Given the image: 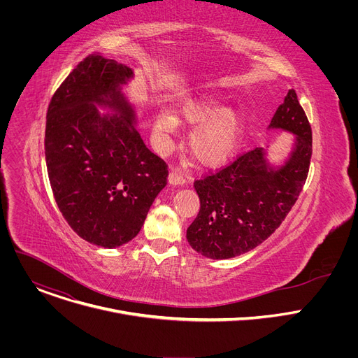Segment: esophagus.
Returning <instances> with one entry per match:
<instances>
[{"label":"esophagus","instance_id":"34e87169","mask_svg":"<svg viewBox=\"0 0 358 358\" xmlns=\"http://www.w3.org/2000/svg\"><path fill=\"white\" fill-rule=\"evenodd\" d=\"M169 182L171 185H182L185 182V178L182 177V174L178 171V170H173L170 174H169Z\"/></svg>","mask_w":358,"mask_h":358}]
</instances>
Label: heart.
Here are the masks:
<instances>
[{
  "label": "heart",
  "mask_w": 358,
  "mask_h": 358,
  "mask_svg": "<svg viewBox=\"0 0 358 358\" xmlns=\"http://www.w3.org/2000/svg\"><path fill=\"white\" fill-rule=\"evenodd\" d=\"M177 123L194 127L188 136L191 157L206 167H218L229 162L242 143L245 117L238 108H222L213 96H199L180 103L174 115L160 110L152 122V133L164 141Z\"/></svg>",
  "instance_id": "1"
}]
</instances>
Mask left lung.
Returning a JSON list of instances; mask_svg holds the SVG:
<instances>
[{"label":"left lung","instance_id":"obj_1","mask_svg":"<svg viewBox=\"0 0 358 358\" xmlns=\"http://www.w3.org/2000/svg\"><path fill=\"white\" fill-rule=\"evenodd\" d=\"M268 130L294 136L282 163H272L269 150L258 147L194 182L201 207L187 229V241L202 257L229 259L252 250L280 227L294 206L309 173L312 129L293 89Z\"/></svg>","mask_w":358,"mask_h":358}]
</instances>
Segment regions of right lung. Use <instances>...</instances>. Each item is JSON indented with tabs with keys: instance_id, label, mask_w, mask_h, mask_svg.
Returning a JSON list of instances; mask_svg holds the SVG:
<instances>
[{
	"instance_id": "1",
	"label": "right lung",
	"mask_w": 358,
	"mask_h": 358,
	"mask_svg": "<svg viewBox=\"0 0 358 358\" xmlns=\"http://www.w3.org/2000/svg\"><path fill=\"white\" fill-rule=\"evenodd\" d=\"M133 78L126 65L90 55L55 92L46 115L45 159L58 208L82 239L108 249L140 232L169 176L136 129L123 90Z\"/></svg>"
}]
</instances>
